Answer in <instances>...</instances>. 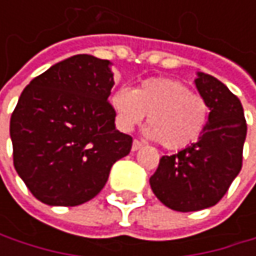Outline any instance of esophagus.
Segmentation results:
<instances>
[{"label":"esophagus","mask_w":256,"mask_h":256,"mask_svg":"<svg viewBox=\"0 0 256 256\" xmlns=\"http://www.w3.org/2000/svg\"><path fill=\"white\" fill-rule=\"evenodd\" d=\"M140 146H142V144H140L139 140H136V139H134V140H133V144H132V151H138Z\"/></svg>","instance_id":"esophagus-1"}]
</instances>
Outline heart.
I'll list each match as a JSON object with an SVG mask.
<instances>
[{"label": "heart", "instance_id": "1", "mask_svg": "<svg viewBox=\"0 0 256 256\" xmlns=\"http://www.w3.org/2000/svg\"><path fill=\"white\" fill-rule=\"evenodd\" d=\"M111 106L123 132L133 130L148 114L145 134L168 150L192 144L209 120L208 102L172 78H150L134 90L120 87L111 94Z\"/></svg>", "mask_w": 256, "mask_h": 256}]
</instances>
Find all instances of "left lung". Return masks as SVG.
I'll return each mask as SVG.
<instances>
[{"label": "left lung", "instance_id": "obj_1", "mask_svg": "<svg viewBox=\"0 0 256 256\" xmlns=\"http://www.w3.org/2000/svg\"><path fill=\"white\" fill-rule=\"evenodd\" d=\"M194 84L209 105V120L194 144L160 158L150 185L156 197L178 212L215 206L242 169L246 120L243 106L215 77L197 72Z\"/></svg>", "mask_w": 256, "mask_h": 256}]
</instances>
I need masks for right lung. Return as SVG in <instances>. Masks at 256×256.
<instances>
[{
  "label": "right lung",
  "mask_w": 256,
  "mask_h": 256,
  "mask_svg": "<svg viewBox=\"0 0 256 256\" xmlns=\"http://www.w3.org/2000/svg\"><path fill=\"white\" fill-rule=\"evenodd\" d=\"M111 62L76 54L35 77L12 114L13 163L35 198L78 206L100 192L132 138L116 128L108 102Z\"/></svg>",
  "instance_id": "add662e5"
}]
</instances>
